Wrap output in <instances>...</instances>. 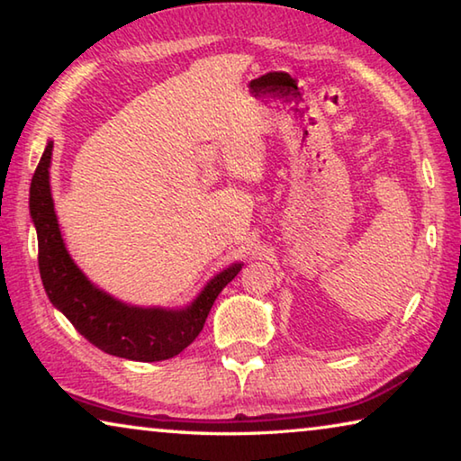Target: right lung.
<instances>
[{"mask_svg":"<svg viewBox=\"0 0 461 461\" xmlns=\"http://www.w3.org/2000/svg\"><path fill=\"white\" fill-rule=\"evenodd\" d=\"M50 158L52 142L46 146L30 185V215L38 236V268L52 305L105 354L136 362H160L181 354L201 333L217 294L244 264H231L213 276L185 309H144L113 299L93 285L67 252L50 194Z\"/></svg>","mask_w":461,"mask_h":461,"instance_id":"obj_1","label":"right lung"}]
</instances>
